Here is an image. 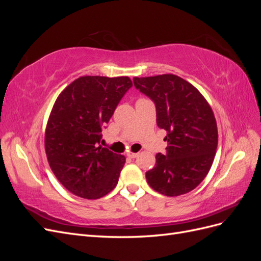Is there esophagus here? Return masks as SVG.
<instances>
[{
  "mask_svg": "<svg viewBox=\"0 0 261 261\" xmlns=\"http://www.w3.org/2000/svg\"><path fill=\"white\" fill-rule=\"evenodd\" d=\"M127 156L130 158V159H135V158L138 156V153H133V152L130 153V152H129V153H127Z\"/></svg>",
  "mask_w": 261,
  "mask_h": 261,
  "instance_id": "34e87169",
  "label": "esophagus"
}]
</instances>
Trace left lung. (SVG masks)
Returning <instances> with one entry per match:
<instances>
[{"label":"left lung","mask_w":261,"mask_h":261,"mask_svg":"<svg viewBox=\"0 0 261 261\" xmlns=\"http://www.w3.org/2000/svg\"><path fill=\"white\" fill-rule=\"evenodd\" d=\"M134 85L151 99L156 125L167 130V154L158 153L146 173L149 186L174 197L189 193L207 176L218 147L215 114L198 89L173 74L134 77Z\"/></svg>","instance_id":"8db88e82"}]
</instances>
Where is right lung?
I'll list each match as a JSON object with an SVG mask.
<instances>
[{
  "mask_svg": "<svg viewBox=\"0 0 261 261\" xmlns=\"http://www.w3.org/2000/svg\"><path fill=\"white\" fill-rule=\"evenodd\" d=\"M132 86L127 76H83L55 100L44 148L52 172L68 192L98 199L116 186L125 156L99 144L102 127Z\"/></svg>",
  "mask_w": 261,
  "mask_h": 261,
  "instance_id": "obj_1",
  "label": "right lung"
}]
</instances>
